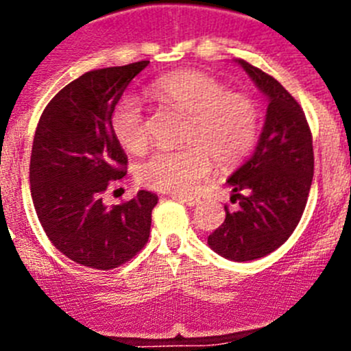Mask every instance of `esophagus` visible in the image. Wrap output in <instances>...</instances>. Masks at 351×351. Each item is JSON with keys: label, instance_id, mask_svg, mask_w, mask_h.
<instances>
[{"label": "esophagus", "instance_id": "esophagus-1", "mask_svg": "<svg viewBox=\"0 0 351 351\" xmlns=\"http://www.w3.org/2000/svg\"><path fill=\"white\" fill-rule=\"evenodd\" d=\"M173 198H175V200H180V202H183V204H186V205H189V207H195V205L200 204V198H197V197H183V195H175V197H173Z\"/></svg>", "mask_w": 351, "mask_h": 351}]
</instances>
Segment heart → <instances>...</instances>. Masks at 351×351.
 I'll list each match as a JSON object with an SVG mask.
<instances>
[{
	"instance_id": "1",
	"label": "heart",
	"mask_w": 351,
	"mask_h": 351,
	"mask_svg": "<svg viewBox=\"0 0 351 351\" xmlns=\"http://www.w3.org/2000/svg\"><path fill=\"white\" fill-rule=\"evenodd\" d=\"M159 104L186 115L180 149L156 151L139 165L137 178L159 192L189 193L210 171V159L232 166L253 149L260 113L251 98L228 91L224 83L198 71L158 77L147 90ZM117 143L129 153H143L149 143L143 105L122 98L110 115Z\"/></svg>"
}]
</instances>
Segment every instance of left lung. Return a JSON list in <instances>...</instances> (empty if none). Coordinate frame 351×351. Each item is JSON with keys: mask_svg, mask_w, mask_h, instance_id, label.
<instances>
[{"mask_svg": "<svg viewBox=\"0 0 351 351\" xmlns=\"http://www.w3.org/2000/svg\"><path fill=\"white\" fill-rule=\"evenodd\" d=\"M268 98L254 153L229 176L236 212L208 236V246L232 261H251L280 247L299 224L314 175L313 136L304 110L270 74L239 59Z\"/></svg>", "mask_w": 351, "mask_h": 351, "instance_id": "1", "label": "left lung"}]
</instances>
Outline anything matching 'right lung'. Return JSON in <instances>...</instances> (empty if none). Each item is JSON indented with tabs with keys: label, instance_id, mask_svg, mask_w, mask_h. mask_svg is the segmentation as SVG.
Wrapping results in <instances>:
<instances>
[{
	"label": "right lung",
	"instance_id": "obj_1",
	"mask_svg": "<svg viewBox=\"0 0 351 351\" xmlns=\"http://www.w3.org/2000/svg\"><path fill=\"white\" fill-rule=\"evenodd\" d=\"M149 61L84 73L42 112L30 156V192L51 243L74 263L112 270L149 239L154 193L141 190L120 205L105 190L127 173V156L110 115L130 81Z\"/></svg>",
	"mask_w": 351,
	"mask_h": 351
}]
</instances>
